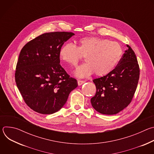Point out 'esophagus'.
I'll list each match as a JSON object with an SVG mask.
<instances>
[{
  "label": "esophagus",
  "instance_id": "34e87169",
  "mask_svg": "<svg viewBox=\"0 0 154 154\" xmlns=\"http://www.w3.org/2000/svg\"><path fill=\"white\" fill-rule=\"evenodd\" d=\"M84 83H85V81H83V80H79L77 81V83H78L79 85H82V84Z\"/></svg>",
  "mask_w": 154,
  "mask_h": 154
}]
</instances>
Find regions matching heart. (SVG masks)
Returning a JSON list of instances; mask_svg holds the SVG:
<instances>
[{"mask_svg":"<svg viewBox=\"0 0 154 154\" xmlns=\"http://www.w3.org/2000/svg\"><path fill=\"white\" fill-rule=\"evenodd\" d=\"M122 48L115 41L98 37H85L79 39L78 45L66 43L60 50V59L72 66H76L85 57V63L77 68L75 75L80 78L90 76L102 77L112 72L119 61Z\"/></svg>","mask_w":154,"mask_h":154,"instance_id":"1","label":"heart"}]
</instances>
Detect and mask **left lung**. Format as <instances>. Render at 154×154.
<instances>
[{"mask_svg": "<svg viewBox=\"0 0 154 154\" xmlns=\"http://www.w3.org/2000/svg\"><path fill=\"white\" fill-rule=\"evenodd\" d=\"M116 68L107 75L93 80L96 93L91 99L93 107L103 115H115L131 102L137 90L140 67L136 55L127 45Z\"/></svg>", "mask_w": 154, "mask_h": 154, "instance_id": "1", "label": "left lung"}]
</instances>
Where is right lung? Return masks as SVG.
I'll list each match as a JSON object with an SVG mask.
<instances>
[{
    "mask_svg": "<svg viewBox=\"0 0 154 154\" xmlns=\"http://www.w3.org/2000/svg\"><path fill=\"white\" fill-rule=\"evenodd\" d=\"M73 35L66 32L43 33L20 51L15 81L26 103L37 113L49 115L58 112L77 87L76 79L60 64V50Z\"/></svg>",
    "mask_w": 154,
    "mask_h": 154,
    "instance_id": "right-lung-1",
    "label": "right lung"
}]
</instances>
